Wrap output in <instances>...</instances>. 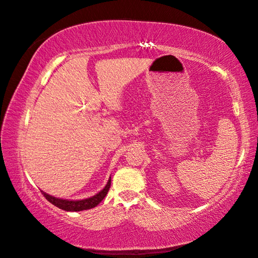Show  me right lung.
<instances>
[{
    "label": "right lung",
    "instance_id": "add662e5",
    "mask_svg": "<svg viewBox=\"0 0 258 258\" xmlns=\"http://www.w3.org/2000/svg\"><path fill=\"white\" fill-rule=\"evenodd\" d=\"M111 187V179L108 180V182L103 190H100L99 193L94 195L92 198L85 199V200H63V199H58L55 197H51V195L43 193L46 200H48L50 203H52L53 206L58 207V208L67 210V212H79V210H86V209H91L93 207H96L97 205H99L101 200L106 197L108 189Z\"/></svg>",
    "mask_w": 258,
    "mask_h": 258
}]
</instances>
